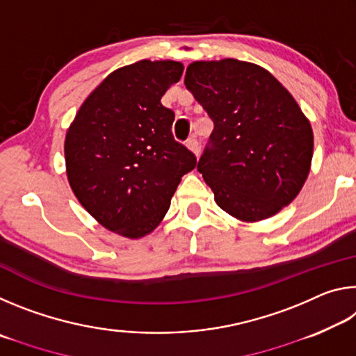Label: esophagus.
I'll list each match as a JSON object with an SVG mask.
<instances>
[{
    "label": "esophagus",
    "mask_w": 356,
    "mask_h": 356,
    "mask_svg": "<svg viewBox=\"0 0 356 356\" xmlns=\"http://www.w3.org/2000/svg\"><path fill=\"white\" fill-rule=\"evenodd\" d=\"M186 147H188L193 154H195L196 156H200V152H201V144L200 141L196 140V138H191V140L186 141Z\"/></svg>",
    "instance_id": "1"
}]
</instances>
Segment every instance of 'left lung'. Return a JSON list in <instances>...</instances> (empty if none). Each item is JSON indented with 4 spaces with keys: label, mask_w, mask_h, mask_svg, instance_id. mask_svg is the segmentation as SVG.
<instances>
[{
    "label": "left lung",
    "mask_w": 356,
    "mask_h": 356,
    "mask_svg": "<svg viewBox=\"0 0 356 356\" xmlns=\"http://www.w3.org/2000/svg\"><path fill=\"white\" fill-rule=\"evenodd\" d=\"M185 86L213 131L197 171L229 215L257 221L291 204L309 174L312 130L287 89L256 64L222 59L188 65Z\"/></svg>",
    "instance_id": "8db88e82"
}]
</instances>
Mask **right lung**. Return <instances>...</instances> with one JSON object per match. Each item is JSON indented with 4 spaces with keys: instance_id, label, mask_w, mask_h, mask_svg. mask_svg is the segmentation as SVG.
Wrapping results in <instances>:
<instances>
[{
    "instance_id": "1",
    "label": "right lung",
    "mask_w": 356,
    "mask_h": 356,
    "mask_svg": "<svg viewBox=\"0 0 356 356\" xmlns=\"http://www.w3.org/2000/svg\"><path fill=\"white\" fill-rule=\"evenodd\" d=\"M184 67L144 61L108 75L84 100L65 136L67 177L81 206L124 237L152 232L196 155L174 140V111L161 105Z\"/></svg>"
}]
</instances>
